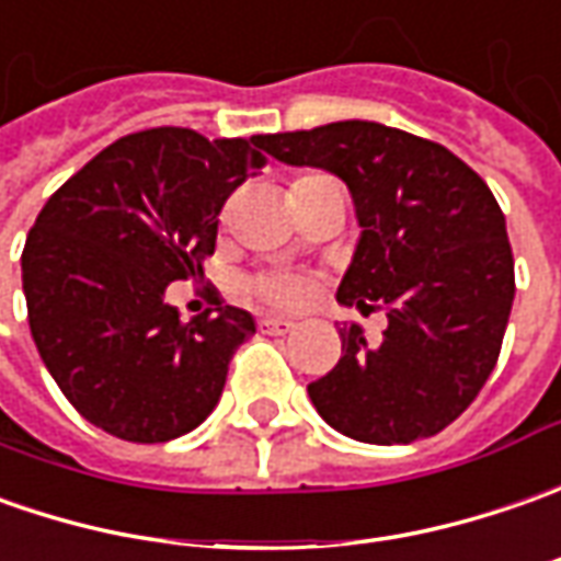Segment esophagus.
Wrapping results in <instances>:
<instances>
[{
  "mask_svg": "<svg viewBox=\"0 0 561 561\" xmlns=\"http://www.w3.org/2000/svg\"><path fill=\"white\" fill-rule=\"evenodd\" d=\"M295 329H298V322H291V319L285 317L261 319V332H266V335H288V332H295Z\"/></svg>",
  "mask_w": 561,
  "mask_h": 561,
  "instance_id": "34e87169",
  "label": "esophagus"
}]
</instances>
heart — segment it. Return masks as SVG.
<instances>
[{"instance_id":"b5f03b06","label":"heart","mask_w":561,"mask_h":561,"mask_svg":"<svg viewBox=\"0 0 561 561\" xmlns=\"http://www.w3.org/2000/svg\"><path fill=\"white\" fill-rule=\"evenodd\" d=\"M310 176H317V173H310ZM310 176H300V180H310ZM254 295L273 307H304L310 298V282L300 276H263L254 282Z\"/></svg>"}]
</instances>
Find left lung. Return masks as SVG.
Segmentation results:
<instances>
[{"mask_svg":"<svg viewBox=\"0 0 561 561\" xmlns=\"http://www.w3.org/2000/svg\"><path fill=\"white\" fill-rule=\"evenodd\" d=\"M295 167L341 176L363 226L339 300L385 310L376 347L341 329V359L307 385L317 413L363 444H413L466 413L496 366L515 298L506 217L454 151L373 121L254 136Z\"/></svg>","mask_w":561,"mask_h":561,"instance_id":"left-lung-1","label":"left lung"}]
</instances>
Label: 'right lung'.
Instances as JSON below:
<instances>
[{
  "mask_svg": "<svg viewBox=\"0 0 561 561\" xmlns=\"http://www.w3.org/2000/svg\"><path fill=\"white\" fill-rule=\"evenodd\" d=\"M263 164L254 139L154 126L99 151L39 210L21 254L30 335L95 428L164 444L214 413L254 319L217 300L183 322L164 291L204 276L222 204Z\"/></svg>",
  "mask_w": 561,
  "mask_h": 561,
  "instance_id": "right-lung-1",
  "label": "right lung"
}]
</instances>
